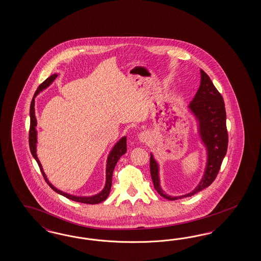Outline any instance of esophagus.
<instances>
[{"mask_svg": "<svg viewBox=\"0 0 261 261\" xmlns=\"http://www.w3.org/2000/svg\"><path fill=\"white\" fill-rule=\"evenodd\" d=\"M139 140L142 142H150L151 135L149 132L147 131H144L141 134L139 135Z\"/></svg>", "mask_w": 261, "mask_h": 261, "instance_id": "esophagus-1", "label": "esophagus"}]
</instances>
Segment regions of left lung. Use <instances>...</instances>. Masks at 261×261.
Listing matches in <instances>:
<instances>
[{
	"instance_id": "1",
	"label": "left lung",
	"mask_w": 261,
	"mask_h": 261,
	"mask_svg": "<svg viewBox=\"0 0 261 261\" xmlns=\"http://www.w3.org/2000/svg\"><path fill=\"white\" fill-rule=\"evenodd\" d=\"M191 111L199 119L200 133L207 148V165L203 180L192 192L182 196L172 197L164 193L159 184L158 165L150 157V174L155 190L162 197L177 200L192 196L211 186L221 167L222 162L228 149V130L226 125V109L221 94L205 71L201 70V84L193 100L190 104Z\"/></svg>"
}]
</instances>
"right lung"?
I'll return each mask as SVG.
<instances>
[{"mask_svg":"<svg viewBox=\"0 0 261 261\" xmlns=\"http://www.w3.org/2000/svg\"><path fill=\"white\" fill-rule=\"evenodd\" d=\"M57 77V74H53L50 75L49 77H47L44 82H42L40 84L34 96H36L37 94L39 93L40 91L44 90L45 88H47L55 79ZM34 96L32 98V103H31V110H30V115H31V126H30V133H29V142H30V148H31V152H32V156L33 158L36 160L37 164L40 167V170L42 172V175L45 179V181L47 182V185L55 190L57 193L63 195L66 198L72 200V201H75V202H79V203H83V204H90V205H94V204H98V203H101L104 200H106V198L108 197L109 193H110L111 187H112V175H113V171H114V168L117 165L118 161L119 158L124 154L126 153L127 146H126V138H122L120 141H119L115 147L113 148V150L111 151L110 155L108 157V161H107V167H106V185H105V188L104 190L97 195L95 196H92V197H77V196H73V195H70V194H67L61 190H57L56 189L50 182L47 181V177L43 171V168L42 166L40 164L39 160L36 156V142H37V138H36V118H35V114H34Z\"/></svg>","mask_w":261,"mask_h":261,"instance_id":"obj_1","label":"right lung"}]
</instances>
